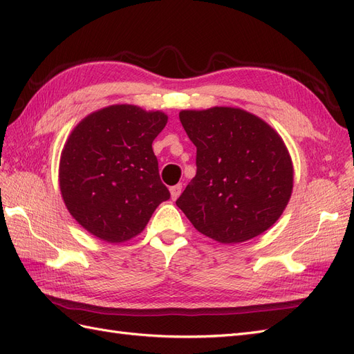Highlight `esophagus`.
Wrapping results in <instances>:
<instances>
[{
  "label": "esophagus",
  "mask_w": 354,
  "mask_h": 354,
  "mask_svg": "<svg viewBox=\"0 0 354 354\" xmlns=\"http://www.w3.org/2000/svg\"><path fill=\"white\" fill-rule=\"evenodd\" d=\"M181 189H183V186H181V183H178V185H176V186H171V187H169L171 198L177 199V198L180 196V194H181Z\"/></svg>",
  "instance_id": "esophagus-1"
}]
</instances>
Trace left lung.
<instances>
[{"label": "left lung", "mask_w": 354, "mask_h": 354, "mask_svg": "<svg viewBox=\"0 0 354 354\" xmlns=\"http://www.w3.org/2000/svg\"><path fill=\"white\" fill-rule=\"evenodd\" d=\"M178 116L196 146V176L176 203L194 227L220 243L250 241L270 229L294 186L281 136L239 108L216 106Z\"/></svg>", "instance_id": "8db88e82"}]
</instances>
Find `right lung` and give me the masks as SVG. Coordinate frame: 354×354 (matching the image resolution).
I'll list each match as a JSON object with an SVG mask.
<instances>
[{
  "instance_id": "add662e5",
  "label": "right lung",
  "mask_w": 354,
  "mask_h": 354,
  "mask_svg": "<svg viewBox=\"0 0 354 354\" xmlns=\"http://www.w3.org/2000/svg\"><path fill=\"white\" fill-rule=\"evenodd\" d=\"M167 121L164 112L113 104L73 128L60 156V192L71 216L95 238L137 236L169 199L152 149Z\"/></svg>"
}]
</instances>
